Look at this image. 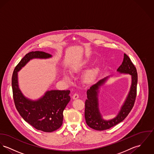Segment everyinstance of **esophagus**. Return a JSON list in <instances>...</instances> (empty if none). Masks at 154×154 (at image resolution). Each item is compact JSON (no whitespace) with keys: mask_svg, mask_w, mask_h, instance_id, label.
I'll list each match as a JSON object with an SVG mask.
<instances>
[{"mask_svg":"<svg viewBox=\"0 0 154 154\" xmlns=\"http://www.w3.org/2000/svg\"><path fill=\"white\" fill-rule=\"evenodd\" d=\"M72 98H73V99H78V98H79V95H78V94L75 93V94H74L72 96Z\"/></svg>","mask_w":154,"mask_h":154,"instance_id":"obj_1","label":"esophagus"}]
</instances>
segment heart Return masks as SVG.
Here are the masks:
<instances>
[{
	"mask_svg": "<svg viewBox=\"0 0 154 154\" xmlns=\"http://www.w3.org/2000/svg\"><path fill=\"white\" fill-rule=\"evenodd\" d=\"M89 62L88 60H85L84 62H82L81 63H79V64H78V65H76L73 69V71L75 72H78L80 70L84 69V68H85L89 64ZM97 70L96 69H91L88 71L86 74H85V78L89 81H91L92 80L94 79V78H95V75H97ZM65 78L68 79V75L66 74H65Z\"/></svg>",
	"mask_w": 154,
	"mask_h": 154,
	"instance_id": "b5f03b06",
	"label": "heart"
}]
</instances>
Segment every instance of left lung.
Instances as JSON below:
<instances>
[{"label": "left lung", "mask_w": 154, "mask_h": 154, "mask_svg": "<svg viewBox=\"0 0 154 154\" xmlns=\"http://www.w3.org/2000/svg\"><path fill=\"white\" fill-rule=\"evenodd\" d=\"M117 71L120 73L131 75L132 85L126 101L116 118L110 121H104L102 119L98 109V89L102 84L105 82L107 78L100 80L97 84L91 86L90 89L87 91L88 99L85 100V118L86 124L94 129L103 131L117 125L126 118L134 105L137 97L138 74L135 65L129 56L125 54L124 55L123 62Z\"/></svg>", "instance_id": "obj_1"}]
</instances>
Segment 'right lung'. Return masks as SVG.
I'll use <instances>...</instances> for the list:
<instances>
[{"label": "right lung", "mask_w": 154, "mask_h": 154, "mask_svg": "<svg viewBox=\"0 0 154 154\" xmlns=\"http://www.w3.org/2000/svg\"><path fill=\"white\" fill-rule=\"evenodd\" d=\"M51 55L30 52L16 65L12 77L13 98L17 111L23 119L35 129L46 132L55 131L62 126L63 112L70 100L69 90L48 91L43 98L32 101L24 97L18 87L17 72L33 58H48Z\"/></svg>", "instance_id": "1"}]
</instances>
